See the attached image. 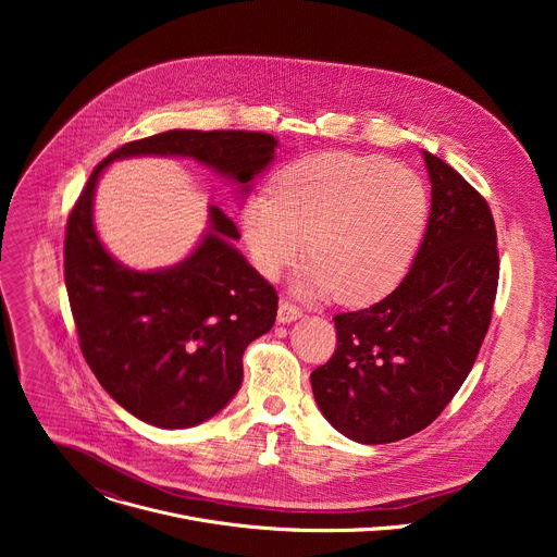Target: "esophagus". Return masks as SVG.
I'll return each mask as SVG.
<instances>
[{"label": "esophagus", "mask_w": 557, "mask_h": 557, "mask_svg": "<svg viewBox=\"0 0 557 557\" xmlns=\"http://www.w3.org/2000/svg\"><path fill=\"white\" fill-rule=\"evenodd\" d=\"M304 312L295 306V304H290V301H280V310H277V322L280 324H290V322H295V320H299Z\"/></svg>", "instance_id": "obj_1"}]
</instances>
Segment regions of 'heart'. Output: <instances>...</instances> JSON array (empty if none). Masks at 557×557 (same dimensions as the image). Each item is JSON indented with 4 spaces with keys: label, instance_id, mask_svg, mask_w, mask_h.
I'll return each mask as SVG.
<instances>
[{
    "label": "heart",
    "instance_id": "1",
    "mask_svg": "<svg viewBox=\"0 0 557 557\" xmlns=\"http://www.w3.org/2000/svg\"><path fill=\"white\" fill-rule=\"evenodd\" d=\"M423 181L372 153H312L284 168L273 196L245 209V237L260 273L277 280L306 251L304 288L363 304L385 295L410 267L428 224Z\"/></svg>",
    "mask_w": 557,
    "mask_h": 557
}]
</instances>
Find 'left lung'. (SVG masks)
Segmentation results:
<instances>
[{
	"mask_svg": "<svg viewBox=\"0 0 557 557\" xmlns=\"http://www.w3.org/2000/svg\"><path fill=\"white\" fill-rule=\"evenodd\" d=\"M432 209L412 269L381 301L335 314L337 350L312 370L314 401L344 436L383 445L425 430L454 399L487 335L498 290L487 200L423 151Z\"/></svg>",
	"mask_w": 557,
	"mask_h": 557,
	"instance_id": "1",
	"label": "left lung"
}]
</instances>
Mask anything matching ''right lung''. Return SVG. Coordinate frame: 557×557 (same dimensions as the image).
I'll list each match as a JSON object with an SVG mask.
<instances>
[{
	"instance_id": "right-lung-1",
	"label": "right lung",
	"mask_w": 557,
	"mask_h": 557,
	"mask_svg": "<svg viewBox=\"0 0 557 557\" xmlns=\"http://www.w3.org/2000/svg\"><path fill=\"white\" fill-rule=\"evenodd\" d=\"M275 147L271 134L233 129H170L132 140L95 168L70 211L63 275L78 346L112 399L149 425L191 428L233 399L247 346L275 324L277 293L233 247L240 231L213 205L205 237L181 264L123 267L95 228L99 176L116 158L183 156L247 194Z\"/></svg>"
}]
</instances>
